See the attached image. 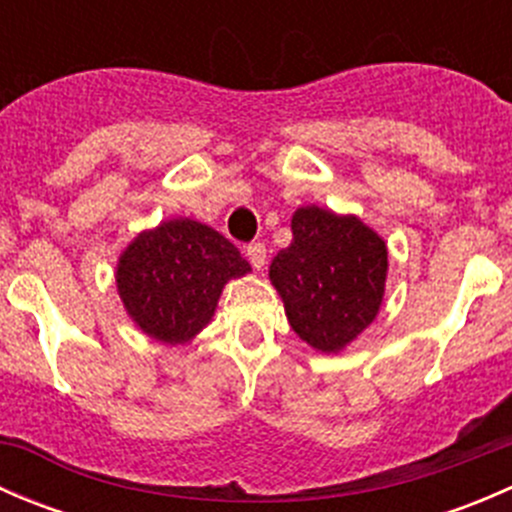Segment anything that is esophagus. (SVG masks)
Masks as SVG:
<instances>
[{"mask_svg": "<svg viewBox=\"0 0 512 512\" xmlns=\"http://www.w3.org/2000/svg\"><path fill=\"white\" fill-rule=\"evenodd\" d=\"M247 260H250V265L255 267V270H262L267 262V250L262 242H252V245H247Z\"/></svg>", "mask_w": 512, "mask_h": 512, "instance_id": "obj_1", "label": "esophagus"}]
</instances>
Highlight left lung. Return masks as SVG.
Wrapping results in <instances>:
<instances>
[{
	"label": "left lung",
	"mask_w": 512,
	"mask_h": 512,
	"mask_svg": "<svg viewBox=\"0 0 512 512\" xmlns=\"http://www.w3.org/2000/svg\"><path fill=\"white\" fill-rule=\"evenodd\" d=\"M386 270V242L371 227L307 205L292 215V242L272 260L270 280L299 339L337 354L379 314Z\"/></svg>",
	"instance_id": "1"
}]
</instances>
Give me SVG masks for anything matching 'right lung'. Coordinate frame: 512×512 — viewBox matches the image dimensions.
<instances>
[{
    "mask_svg": "<svg viewBox=\"0 0 512 512\" xmlns=\"http://www.w3.org/2000/svg\"><path fill=\"white\" fill-rule=\"evenodd\" d=\"M250 272L227 237L190 218L143 230L118 257L116 287L128 317L151 339L185 344L213 319L223 287Z\"/></svg>",
    "mask_w": 512,
    "mask_h": 512,
    "instance_id": "obj_1",
    "label": "right lung"
}]
</instances>
